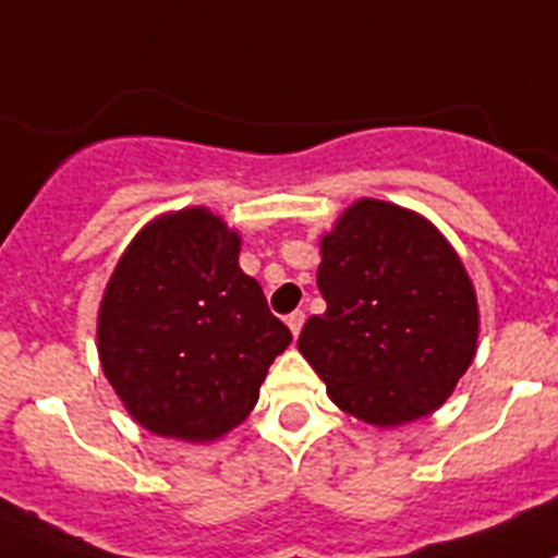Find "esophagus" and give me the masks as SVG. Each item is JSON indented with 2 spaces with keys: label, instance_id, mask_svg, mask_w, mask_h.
<instances>
[{
  "label": "esophagus",
  "instance_id": "1",
  "mask_svg": "<svg viewBox=\"0 0 558 558\" xmlns=\"http://www.w3.org/2000/svg\"><path fill=\"white\" fill-rule=\"evenodd\" d=\"M288 328H290V333L293 336H299V330H302V325H305V311H293L288 316Z\"/></svg>",
  "mask_w": 558,
  "mask_h": 558
}]
</instances>
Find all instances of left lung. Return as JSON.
<instances>
[{
	"mask_svg": "<svg viewBox=\"0 0 558 558\" xmlns=\"http://www.w3.org/2000/svg\"><path fill=\"white\" fill-rule=\"evenodd\" d=\"M328 302L299 351L344 413L396 427L434 413L471 367L478 305L459 253L425 216L359 199L322 236Z\"/></svg>",
	"mask_w": 558,
	"mask_h": 558,
	"instance_id": "1",
	"label": "left lung"
}]
</instances>
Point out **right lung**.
<instances>
[{"label":"right lung","mask_w":558,"mask_h":558,"mask_svg":"<svg viewBox=\"0 0 558 558\" xmlns=\"http://www.w3.org/2000/svg\"><path fill=\"white\" fill-rule=\"evenodd\" d=\"M236 230L207 207L159 216L105 288L96 342L117 396L145 430L214 441L242 425L290 330L239 268Z\"/></svg>","instance_id":"add662e5"}]
</instances>
